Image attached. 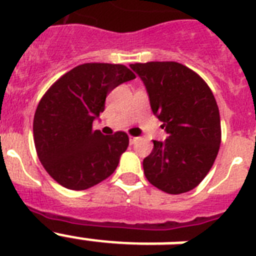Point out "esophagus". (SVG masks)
Listing matches in <instances>:
<instances>
[{"label": "esophagus", "mask_w": 256, "mask_h": 256, "mask_svg": "<svg viewBox=\"0 0 256 256\" xmlns=\"http://www.w3.org/2000/svg\"><path fill=\"white\" fill-rule=\"evenodd\" d=\"M136 140H138V138H136V136H130V144H136Z\"/></svg>", "instance_id": "1"}]
</instances>
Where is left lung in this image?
Returning <instances> with one entry per match:
<instances>
[{
    "label": "left lung",
    "instance_id": "left-lung-1",
    "mask_svg": "<svg viewBox=\"0 0 256 256\" xmlns=\"http://www.w3.org/2000/svg\"><path fill=\"white\" fill-rule=\"evenodd\" d=\"M144 81L154 116L168 134L144 160L152 186L182 194L202 182L220 146V116L214 94L202 77L178 62L130 65Z\"/></svg>",
    "mask_w": 256,
    "mask_h": 256
}]
</instances>
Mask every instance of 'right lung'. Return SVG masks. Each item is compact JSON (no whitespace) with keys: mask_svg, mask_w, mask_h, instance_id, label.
Listing matches in <instances>:
<instances>
[{"mask_svg":"<svg viewBox=\"0 0 256 256\" xmlns=\"http://www.w3.org/2000/svg\"><path fill=\"white\" fill-rule=\"evenodd\" d=\"M136 74L124 65L84 64L50 86L34 114L37 156L48 174L70 190H86L108 178L128 146L124 132L104 136L92 120L112 88Z\"/></svg>","mask_w":256,"mask_h":256,"instance_id":"right-lung-1","label":"right lung"}]
</instances>
